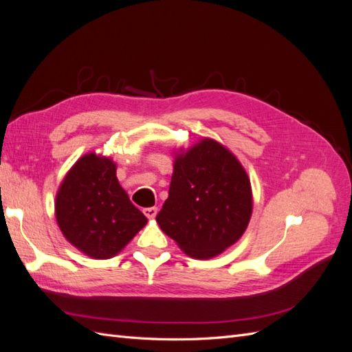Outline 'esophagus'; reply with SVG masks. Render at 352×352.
Segmentation results:
<instances>
[{"mask_svg": "<svg viewBox=\"0 0 352 352\" xmlns=\"http://www.w3.org/2000/svg\"><path fill=\"white\" fill-rule=\"evenodd\" d=\"M158 212V208L157 207H148V208H144V214L148 217V219H154L157 216Z\"/></svg>", "mask_w": 352, "mask_h": 352, "instance_id": "esophagus-1", "label": "esophagus"}]
</instances>
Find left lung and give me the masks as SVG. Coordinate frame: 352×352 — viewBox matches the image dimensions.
I'll list each match as a JSON object with an SVG mask.
<instances>
[{"instance_id":"8db88e82","label":"left lung","mask_w":352,"mask_h":352,"mask_svg":"<svg viewBox=\"0 0 352 352\" xmlns=\"http://www.w3.org/2000/svg\"><path fill=\"white\" fill-rule=\"evenodd\" d=\"M251 212L247 172L228 148L206 138L176 155L168 198L157 223L184 252L207 260L243 235Z\"/></svg>"}]
</instances>
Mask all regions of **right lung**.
<instances>
[{
	"label": "right lung",
	"instance_id": "right-lung-1",
	"mask_svg": "<svg viewBox=\"0 0 352 352\" xmlns=\"http://www.w3.org/2000/svg\"><path fill=\"white\" fill-rule=\"evenodd\" d=\"M56 217L73 247L98 260L119 254L146 225L117 180L116 164L94 153L79 158L61 182Z\"/></svg>",
	"mask_w": 352,
	"mask_h": 352
}]
</instances>
